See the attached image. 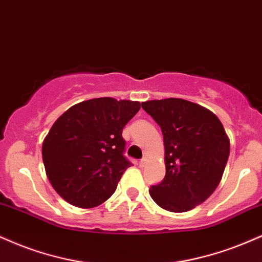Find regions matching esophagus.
<instances>
[{"instance_id":"obj_1","label":"esophagus","mask_w":262,"mask_h":262,"mask_svg":"<svg viewBox=\"0 0 262 262\" xmlns=\"http://www.w3.org/2000/svg\"><path fill=\"white\" fill-rule=\"evenodd\" d=\"M146 161H147L146 159H141L140 161H139V166H141V167L145 166V165H146Z\"/></svg>"}]
</instances>
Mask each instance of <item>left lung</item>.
<instances>
[{
  "label": "left lung",
  "mask_w": 262,
  "mask_h": 262,
  "mask_svg": "<svg viewBox=\"0 0 262 262\" xmlns=\"http://www.w3.org/2000/svg\"><path fill=\"white\" fill-rule=\"evenodd\" d=\"M161 128L166 176L149 193L160 207L185 212L203 204L221 182L229 139L210 110L183 99L141 102Z\"/></svg>",
  "instance_id": "1"
}]
</instances>
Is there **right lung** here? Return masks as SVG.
I'll return each instance as SVG.
<instances>
[{
    "mask_svg": "<svg viewBox=\"0 0 262 262\" xmlns=\"http://www.w3.org/2000/svg\"><path fill=\"white\" fill-rule=\"evenodd\" d=\"M139 110V101L99 97L72 106L53 123L42 143V161L59 196L91 209L115 193L132 165L123 155L122 130Z\"/></svg>",
    "mask_w": 262,
    "mask_h": 262,
    "instance_id": "add662e5",
    "label": "right lung"
}]
</instances>
